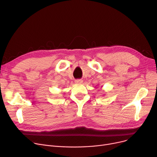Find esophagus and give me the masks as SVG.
<instances>
[{"mask_svg": "<svg viewBox=\"0 0 157 157\" xmlns=\"http://www.w3.org/2000/svg\"><path fill=\"white\" fill-rule=\"evenodd\" d=\"M75 83H77V84H81V83H83V80H81V79H76V80H75Z\"/></svg>", "mask_w": 157, "mask_h": 157, "instance_id": "esophagus-1", "label": "esophagus"}]
</instances>
